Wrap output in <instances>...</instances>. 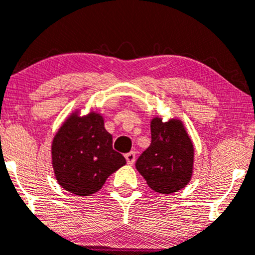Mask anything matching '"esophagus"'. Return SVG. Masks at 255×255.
I'll list each match as a JSON object with an SVG mask.
<instances>
[{"mask_svg": "<svg viewBox=\"0 0 255 255\" xmlns=\"http://www.w3.org/2000/svg\"><path fill=\"white\" fill-rule=\"evenodd\" d=\"M126 157V160H127V163L128 164H130L132 165L133 163H134V160H135V152H129V153H127V154L125 155Z\"/></svg>", "mask_w": 255, "mask_h": 255, "instance_id": "esophagus-1", "label": "esophagus"}]
</instances>
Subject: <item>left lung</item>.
<instances>
[{
    "label": "left lung",
    "mask_w": 255,
    "mask_h": 255,
    "mask_svg": "<svg viewBox=\"0 0 255 255\" xmlns=\"http://www.w3.org/2000/svg\"><path fill=\"white\" fill-rule=\"evenodd\" d=\"M152 142L139 155L135 168L158 193L170 194L189 183L193 173L194 148L184 126L178 120L150 122Z\"/></svg>",
    "instance_id": "obj_1"
}]
</instances>
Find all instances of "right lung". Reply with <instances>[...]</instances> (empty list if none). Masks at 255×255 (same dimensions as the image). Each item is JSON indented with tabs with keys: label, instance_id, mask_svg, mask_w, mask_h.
I'll return each instance as SVG.
<instances>
[{
	"label": "right lung",
	"instance_id": "1",
	"mask_svg": "<svg viewBox=\"0 0 255 255\" xmlns=\"http://www.w3.org/2000/svg\"><path fill=\"white\" fill-rule=\"evenodd\" d=\"M126 164L112 148L102 116L71 115L52 142V165L61 187L77 196L96 193L112 173Z\"/></svg>",
	"mask_w": 255,
	"mask_h": 255
}]
</instances>
